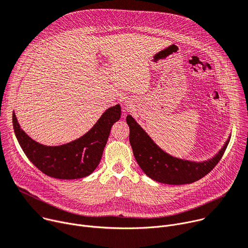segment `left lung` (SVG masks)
<instances>
[{"instance_id":"obj_1","label":"left lung","mask_w":248,"mask_h":248,"mask_svg":"<svg viewBox=\"0 0 248 248\" xmlns=\"http://www.w3.org/2000/svg\"><path fill=\"white\" fill-rule=\"evenodd\" d=\"M129 126V142L133 155L142 171L157 182L183 185L198 181L210 173L226 151L230 140L221 150L209 161L196 163L177 159L157 146L131 116L126 117Z\"/></svg>"}]
</instances>
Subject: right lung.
Instances as JSON below:
<instances>
[{
  "label": "right lung",
  "instance_id": "add662e5",
  "mask_svg": "<svg viewBox=\"0 0 248 248\" xmlns=\"http://www.w3.org/2000/svg\"><path fill=\"white\" fill-rule=\"evenodd\" d=\"M121 118V106L108 108L96 124L80 139L59 146H46L22 130L13 114L17 141L31 162L42 173L57 179H79L91 174L100 163L110 128Z\"/></svg>",
  "mask_w": 248,
  "mask_h": 248
}]
</instances>
